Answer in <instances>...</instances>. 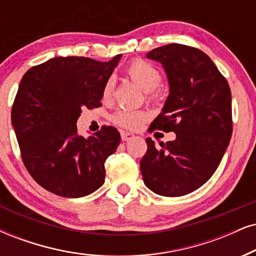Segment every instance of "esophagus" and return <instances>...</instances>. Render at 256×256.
<instances>
[{"mask_svg":"<svg viewBox=\"0 0 256 256\" xmlns=\"http://www.w3.org/2000/svg\"><path fill=\"white\" fill-rule=\"evenodd\" d=\"M120 136H122V142L131 140V139L134 138V134H130V132H125V131H122V132H120Z\"/></svg>","mask_w":256,"mask_h":256,"instance_id":"1","label":"esophagus"}]
</instances>
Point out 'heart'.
Masks as SVG:
<instances>
[{"mask_svg":"<svg viewBox=\"0 0 256 256\" xmlns=\"http://www.w3.org/2000/svg\"><path fill=\"white\" fill-rule=\"evenodd\" d=\"M126 73L139 87L146 90L148 99L154 98V90H157L162 84V73L157 67L145 60L136 59L126 67ZM114 86V78L110 76L102 86V99L108 100L112 98ZM148 117V112L144 110L120 108L112 116V120L122 128L132 130V128H138L139 124Z\"/></svg>","mask_w":256,"mask_h":256,"instance_id":"b5f03b06","label":"heart"}]
</instances>
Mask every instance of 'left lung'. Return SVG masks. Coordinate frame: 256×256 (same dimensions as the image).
<instances>
[{
  "instance_id": "8db88e82",
  "label": "left lung",
  "mask_w": 256,
  "mask_h": 256,
  "mask_svg": "<svg viewBox=\"0 0 256 256\" xmlns=\"http://www.w3.org/2000/svg\"><path fill=\"white\" fill-rule=\"evenodd\" d=\"M148 59L163 64L170 93L148 131H174L176 139L154 145L140 160L143 180L162 196L177 197L202 186L220 166L232 132V93L212 59L195 47L170 44Z\"/></svg>"
}]
</instances>
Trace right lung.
Wrapping results in <instances>:
<instances>
[{
  "label": "right lung",
  "mask_w": 256,
  "mask_h": 256,
  "mask_svg": "<svg viewBox=\"0 0 256 256\" xmlns=\"http://www.w3.org/2000/svg\"><path fill=\"white\" fill-rule=\"evenodd\" d=\"M56 56L22 78L12 108L24 164L35 182L58 196L82 197L105 182V162L120 134L102 126L88 138L78 134L82 108L102 106V86L120 60Z\"/></svg>",
  "instance_id": "right-lung-1"
}]
</instances>
